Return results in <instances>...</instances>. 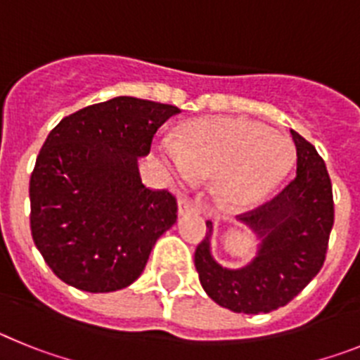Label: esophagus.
<instances>
[{
	"label": "esophagus",
	"mask_w": 360,
	"mask_h": 360,
	"mask_svg": "<svg viewBox=\"0 0 360 360\" xmlns=\"http://www.w3.org/2000/svg\"><path fill=\"white\" fill-rule=\"evenodd\" d=\"M191 212H198V205H196L193 200L186 198V196L178 200V214L184 216V214H191Z\"/></svg>",
	"instance_id": "1"
}]
</instances>
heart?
<instances>
[{"label": "heart", "instance_id": "obj_1", "mask_svg": "<svg viewBox=\"0 0 360 360\" xmlns=\"http://www.w3.org/2000/svg\"><path fill=\"white\" fill-rule=\"evenodd\" d=\"M160 158L180 182L214 176L212 196L225 211L254 207L281 184L294 157L292 142L240 117L184 124L178 142H162Z\"/></svg>", "mask_w": 360, "mask_h": 360}]
</instances>
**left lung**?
I'll return each mask as SVG.
<instances>
[{
	"label": "left lung",
	"instance_id": "left-lung-1",
	"mask_svg": "<svg viewBox=\"0 0 360 360\" xmlns=\"http://www.w3.org/2000/svg\"><path fill=\"white\" fill-rule=\"evenodd\" d=\"M292 139L297 149L294 180L274 200L238 218L256 234L252 262L241 269L219 265L212 256V221L195 252L205 294L236 314L285 307L316 278L326 257L333 227L332 182L316 148L295 131Z\"/></svg>",
	"mask_w": 360,
	"mask_h": 360
}]
</instances>
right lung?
I'll return each mask as SVG.
<instances>
[{"label": "right lung", "mask_w": 360, "mask_h": 360, "mask_svg": "<svg viewBox=\"0 0 360 360\" xmlns=\"http://www.w3.org/2000/svg\"><path fill=\"white\" fill-rule=\"evenodd\" d=\"M176 106L113 97L65 117L30 178V229L57 278L101 294L129 287L176 221V200L142 184L139 158Z\"/></svg>", "instance_id": "add662e5"}]
</instances>
